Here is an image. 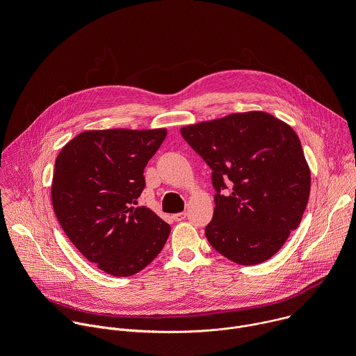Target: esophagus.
I'll list each match as a JSON object with an SVG mask.
<instances>
[{
  "label": "esophagus",
  "instance_id": "1",
  "mask_svg": "<svg viewBox=\"0 0 356 356\" xmlns=\"http://www.w3.org/2000/svg\"><path fill=\"white\" fill-rule=\"evenodd\" d=\"M186 216H187L186 213H177L173 216V218H175V221H183L186 218Z\"/></svg>",
  "mask_w": 356,
  "mask_h": 356
}]
</instances>
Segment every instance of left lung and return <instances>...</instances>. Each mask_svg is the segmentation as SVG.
Listing matches in <instances>:
<instances>
[{
	"instance_id": "left-lung-1",
	"label": "left lung",
	"mask_w": 356,
	"mask_h": 356,
	"mask_svg": "<svg viewBox=\"0 0 356 356\" xmlns=\"http://www.w3.org/2000/svg\"><path fill=\"white\" fill-rule=\"evenodd\" d=\"M180 132L213 170L216 209L206 227L211 246L245 266L270 259L300 225L310 195V169L297 134L264 111Z\"/></svg>"
}]
</instances>
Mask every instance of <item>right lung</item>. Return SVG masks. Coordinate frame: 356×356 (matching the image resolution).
I'll list each match as a JSON object with an SVG mask.
<instances>
[{
    "label": "right lung",
    "mask_w": 356,
    "mask_h": 356,
    "mask_svg": "<svg viewBox=\"0 0 356 356\" xmlns=\"http://www.w3.org/2000/svg\"><path fill=\"white\" fill-rule=\"evenodd\" d=\"M168 135L159 129L84 131L56 158L52 204L81 255L103 272H140L165 246L170 225L134 207L145 188L143 169Z\"/></svg>",
    "instance_id": "add662e5"
}]
</instances>
